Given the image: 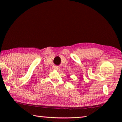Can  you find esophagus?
Returning <instances> with one entry per match:
<instances>
[{
  "label": "esophagus",
  "instance_id": "1",
  "mask_svg": "<svg viewBox=\"0 0 122 122\" xmlns=\"http://www.w3.org/2000/svg\"><path fill=\"white\" fill-rule=\"evenodd\" d=\"M55 69H56V70H58L59 69V67H57V66H55V67H54Z\"/></svg>",
  "mask_w": 122,
  "mask_h": 122
}]
</instances>
